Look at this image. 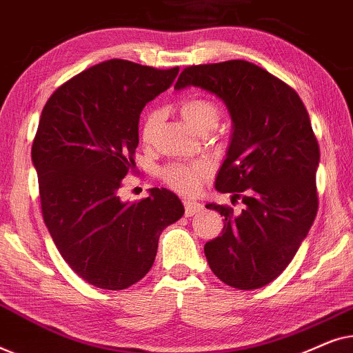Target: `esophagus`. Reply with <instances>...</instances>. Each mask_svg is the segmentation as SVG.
Listing matches in <instances>:
<instances>
[{
	"label": "esophagus",
	"instance_id": "obj_1",
	"mask_svg": "<svg viewBox=\"0 0 353 353\" xmlns=\"http://www.w3.org/2000/svg\"><path fill=\"white\" fill-rule=\"evenodd\" d=\"M183 204H185V215L186 216H192V215L199 214V212L202 210V204H199V202H196V201L185 199L183 201Z\"/></svg>",
	"mask_w": 353,
	"mask_h": 353
}]
</instances>
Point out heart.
Wrapping results in <instances>:
<instances>
[{"label":"heart","mask_w":353,"mask_h":353,"mask_svg":"<svg viewBox=\"0 0 353 353\" xmlns=\"http://www.w3.org/2000/svg\"><path fill=\"white\" fill-rule=\"evenodd\" d=\"M180 114L186 120L192 130L197 133L207 127H216L219 123V108L216 104L205 98H191L183 101L180 104ZM159 122V110H151L146 114L141 127V138L144 143L152 139L154 130ZM210 168L205 162H191V163H170L162 170V178L172 190L181 194H192L199 190L201 183L209 175Z\"/></svg>","instance_id":"1"}]
</instances>
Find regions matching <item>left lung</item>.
<instances>
[{
    "label": "left lung",
    "mask_w": 353,
    "mask_h": 353,
    "mask_svg": "<svg viewBox=\"0 0 353 353\" xmlns=\"http://www.w3.org/2000/svg\"><path fill=\"white\" fill-rule=\"evenodd\" d=\"M197 86L220 98L233 134L215 190L243 199L225 216L220 236L204 245L210 270L236 289H259L291 263L318 210L320 146L302 99L291 86L248 61L190 65L175 88Z\"/></svg>",
    "instance_id": "1"
}]
</instances>
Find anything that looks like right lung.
Returning <instances> with one entry per match:
<instances>
[{"instance_id": "add662e5", "label": "right lung", "mask_w": 353, "mask_h": 353, "mask_svg": "<svg viewBox=\"0 0 353 353\" xmlns=\"http://www.w3.org/2000/svg\"><path fill=\"white\" fill-rule=\"evenodd\" d=\"M178 70L104 61L61 85L43 108L32 146L43 220L62 259L99 289L120 291L144 278L159 236L185 214L165 188L138 202L119 196L137 168L139 114Z\"/></svg>"}]
</instances>
